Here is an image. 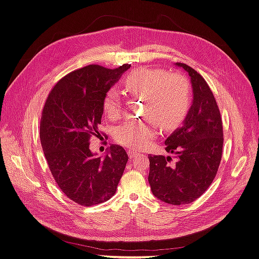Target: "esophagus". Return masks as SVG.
<instances>
[{
	"instance_id": "34e87169",
	"label": "esophagus",
	"mask_w": 259,
	"mask_h": 259,
	"mask_svg": "<svg viewBox=\"0 0 259 259\" xmlns=\"http://www.w3.org/2000/svg\"><path fill=\"white\" fill-rule=\"evenodd\" d=\"M127 153H128L130 158H135V156L138 155V151L137 150H133V149H130V150L127 151Z\"/></svg>"
}]
</instances>
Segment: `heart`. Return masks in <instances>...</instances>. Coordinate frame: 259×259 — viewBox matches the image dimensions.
I'll return each instance as SVG.
<instances>
[{
    "instance_id": "heart-1",
    "label": "heart",
    "mask_w": 259,
    "mask_h": 259,
    "mask_svg": "<svg viewBox=\"0 0 259 259\" xmlns=\"http://www.w3.org/2000/svg\"><path fill=\"white\" fill-rule=\"evenodd\" d=\"M123 85L131 96L144 97L143 115L114 130V140L124 147L142 149L151 144L158 133V121L163 128H173L183 121L190 105V86L178 73H166L161 69L140 67L124 77ZM123 100L120 92L112 88L104 98V110L110 119L122 113Z\"/></svg>"
}]
</instances>
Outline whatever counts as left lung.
<instances>
[{"label": "left lung", "instance_id": "left-lung-1", "mask_svg": "<svg viewBox=\"0 0 259 259\" xmlns=\"http://www.w3.org/2000/svg\"><path fill=\"white\" fill-rule=\"evenodd\" d=\"M189 74L193 103L184 125L165 140L171 156L149 155L148 180L159 200L173 205L189 204L213 183L221 164L224 131L221 111L208 84L199 72L182 62Z\"/></svg>", "mask_w": 259, "mask_h": 259}]
</instances>
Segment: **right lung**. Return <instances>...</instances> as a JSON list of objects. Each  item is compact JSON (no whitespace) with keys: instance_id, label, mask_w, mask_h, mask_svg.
I'll use <instances>...</instances> for the list:
<instances>
[{"instance_id":"add662e5","label":"right lung","mask_w":259,"mask_h":259,"mask_svg":"<svg viewBox=\"0 0 259 259\" xmlns=\"http://www.w3.org/2000/svg\"><path fill=\"white\" fill-rule=\"evenodd\" d=\"M130 67L76 69L55 84L44 104L40 139L46 162L59 189L80 205H96L114 195L127 163L123 147L111 145L100 158L90 150V139L103 134L105 95Z\"/></svg>"}]
</instances>
